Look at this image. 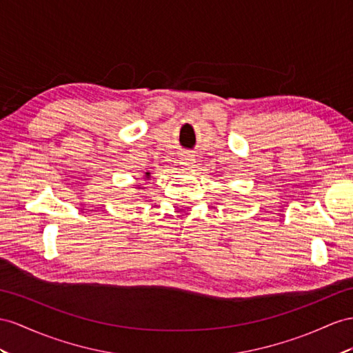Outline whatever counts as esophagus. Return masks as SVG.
Wrapping results in <instances>:
<instances>
[{
    "instance_id": "esophagus-1",
    "label": "esophagus",
    "mask_w": 353,
    "mask_h": 353,
    "mask_svg": "<svg viewBox=\"0 0 353 353\" xmlns=\"http://www.w3.org/2000/svg\"><path fill=\"white\" fill-rule=\"evenodd\" d=\"M180 164L185 167H192L195 164V158L192 155H183L180 158Z\"/></svg>"
}]
</instances>
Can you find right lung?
Instances as JSON below:
<instances>
[{
    "label": "right lung",
    "instance_id": "right-lung-1",
    "mask_svg": "<svg viewBox=\"0 0 353 353\" xmlns=\"http://www.w3.org/2000/svg\"><path fill=\"white\" fill-rule=\"evenodd\" d=\"M149 174H150V173H146V176H148V177H149Z\"/></svg>",
    "mask_w": 353,
    "mask_h": 353
}]
</instances>
